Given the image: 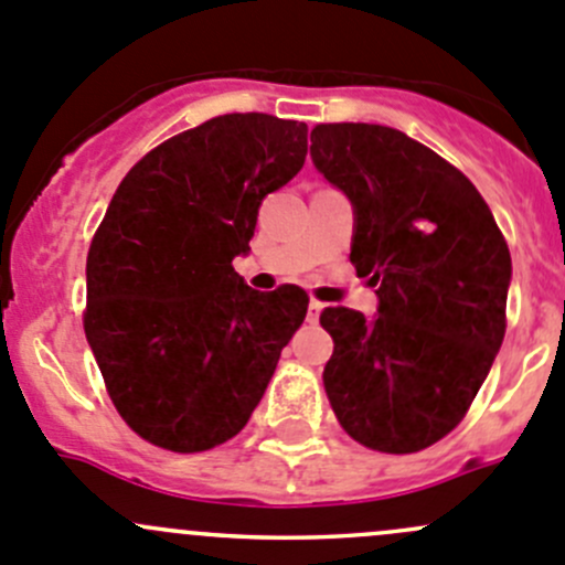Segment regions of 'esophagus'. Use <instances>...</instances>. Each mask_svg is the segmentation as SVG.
<instances>
[{"instance_id":"1","label":"esophagus","mask_w":565,"mask_h":565,"mask_svg":"<svg viewBox=\"0 0 565 565\" xmlns=\"http://www.w3.org/2000/svg\"><path fill=\"white\" fill-rule=\"evenodd\" d=\"M321 310H323L321 301L310 299V305H307V321H310V323H318V318H321Z\"/></svg>"}]
</instances>
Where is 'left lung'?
Returning <instances> with one entry per match:
<instances>
[{
	"instance_id": "left-lung-1",
	"label": "left lung",
	"mask_w": 565,
	"mask_h": 565,
	"mask_svg": "<svg viewBox=\"0 0 565 565\" xmlns=\"http://www.w3.org/2000/svg\"><path fill=\"white\" fill-rule=\"evenodd\" d=\"M310 159L349 198L351 264L379 285L376 316L321 312L329 404L365 448L417 454L459 426L489 376L511 253L470 178L398 128L323 122Z\"/></svg>"
}]
</instances>
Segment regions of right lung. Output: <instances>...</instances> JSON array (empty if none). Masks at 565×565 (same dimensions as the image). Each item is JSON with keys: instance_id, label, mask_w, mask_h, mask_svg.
<instances>
[{"instance_id": "right-lung-1", "label": "right lung", "mask_w": 565, "mask_h": 565, "mask_svg": "<svg viewBox=\"0 0 565 565\" xmlns=\"http://www.w3.org/2000/svg\"><path fill=\"white\" fill-rule=\"evenodd\" d=\"M305 156V122L222 115L161 142L117 186L87 253L85 334L111 404L148 443L216 448L264 398L310 299L299 285L249 288L233 258Z\"/></svg>"}]
</instances>
